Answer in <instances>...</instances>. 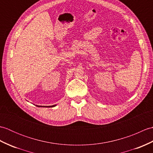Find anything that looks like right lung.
Instances as JSON below:
<instances>
[{"label":"right lung","mask_w":153,"mask_h":153,"mask_svg":"<svg viewBox=\"0 0 153 153\" xmlns=\"http://www.w3.org/2000/svg\"><path fill=\"white\" fill-rule=\"evenodd\" d=\"M53 106H55V105H53V106H47V107H53Z\"/></svg>","instance_id":"right-lung-1"}]
</instances>
